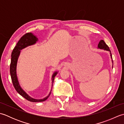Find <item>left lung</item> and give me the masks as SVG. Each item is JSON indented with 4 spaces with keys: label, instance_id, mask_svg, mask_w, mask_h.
Instances as JSON below:
<instances>
[{
    "label": "left lung",
    "instance_id": "8db88e82",
    "mask_svg": "<svg viewBox=\"0 0 124 124\" xmlns=\"http://www.w3.org/2000/svg\"><path fill=\"white\" fill-rule=\"evenodd\" d=\"M97 48H100V49L106 50V51H109L110 52V56H111V59H112V54L111 53V51H110V50L109 49V47L106 44V43H105L103 40H101L100 41L99 43L98 44V46H97ZM112 68H113V61H112Z\"/></svg>",
    "mask_w": 124,
    "mask_h": 124
}]
</instances>
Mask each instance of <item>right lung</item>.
I'll use <instances>...</instances> for the list:
<instances>
[{
	"label": "right lung",
	"instance_id": "right-lung-1",
	"mask_svg": "<svg viewBox=\"0 0 124 124\" xmlns=\"http://www.w3.org/2000/svg\"><path fill=\"white\" fill-rule=\"evenodd\" d=\"M38 39L36 36L33 35L32 33H27L23 35L20 39L17 42L16 45L13 49V52L11 55V62H10V74L11 76L12 81L16 91H17V93L20 94L21 95L24 97L25 99H27L28 101L32 102H43L45 101L47 99L49 96L51 94V91L50 92L48 96L43 99H35L30 97L28 94L25 93V92L21 87L20 85L19 82L18 81V79L17 77L16 73V67L18 57L20 56L21 50L29 46L35 44L37 41H38ZM58 71H55L52 75V86L53 83L54 82V78L55 76L57 75Z\"/></svg>",
	"mask_w": 124,
	"mask_h": 124
}]
</instances>
